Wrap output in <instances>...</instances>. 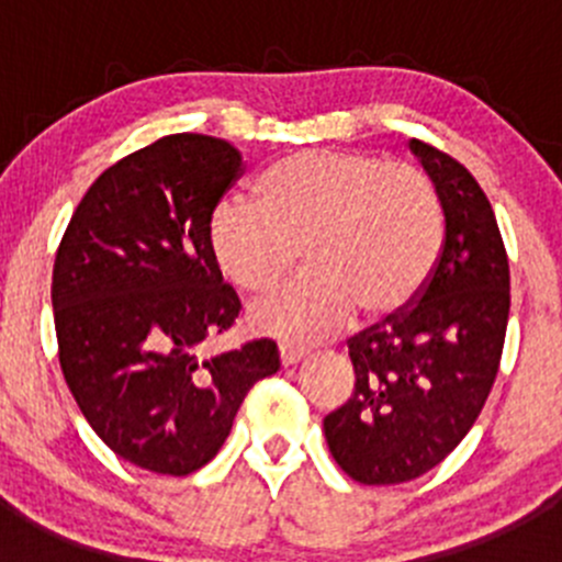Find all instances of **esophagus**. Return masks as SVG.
Masks as SVG:
<instances>
[{
  "instance_id": "esophagus-1",
  "label": "esophagus",
  "mask_w": 562,
  "mask_h": 562,
  "mask_svg": "<svg viewBox=\"0 0 562 562\" xmlns=\"http://www.w3.org/2000/svg\"><path fill=\"white\" fill-rule=\"evenodd\" d=\"M304 356H307V350L299 348V345H280V361H282V367L296 364V361H302Z\"/></svg>"
}]
</instances>
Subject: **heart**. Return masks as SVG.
<instances>
[{"mask_svg":"<svg viewBox=\"0 0 562 562\" xmlns=\"http://www.w3.org/2000/svg\"><path fill=\"white\" fill-rule=\"evenodd\" d=\"M446 236L443 203L427 173L350 149H304L263 173L258 203L223 201L209 247L225 280L249 293L280 285L304 249L310 274L249 310L258 331L317 342L356 310L402 313L422 293Z\"/></svg>","mask_w":562,"mask_h":562,"instance_id":"heart-1","label":"heart"}]
</instances>
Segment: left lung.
I'll return each instance as SVG.
<instances>
[{
  "mask_svg": "<svg viewBox=\"0 0 562 562\" xmlns=\"http://www.w3.org/2000/svg\"><path fill=\"white\" fill-rule=\"evenodd\" d=\"M446 217L440 258L411 307L348 339L353 394L323 418L339 468L359 484L413 481L479 418L506 339L512 277L495 212L446 151L411 140Z\"/></svg>",
  "mask_w": 562,
  "mask_h": 562,
  "instance_id": "1",
  "label": "left lung"
}]
</instances>
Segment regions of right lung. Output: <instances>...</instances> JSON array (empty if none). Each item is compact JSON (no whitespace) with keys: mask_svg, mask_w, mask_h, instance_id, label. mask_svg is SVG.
Returning a JSON list of instances; mask_svg holds the SVG:
<instances>
[{"mask_svg":"<svg viewBox=\"0 0 562 562\" xmlns=\"http://www.w3.org/2000/svg\"><path fill=\"white\" fill-rule=\"evenodd\" d=\"M241 173L228 140L166 135L98 176L56 249L67 386L108 449L151 473L214 459L247 391L280 370L271 339L203 353L241 310L209 247L212 212Z\"/></svg>","mask_w":562,"mask_h":562,"instance_id":"obj_1","label":"right lung"}]
</instances>
